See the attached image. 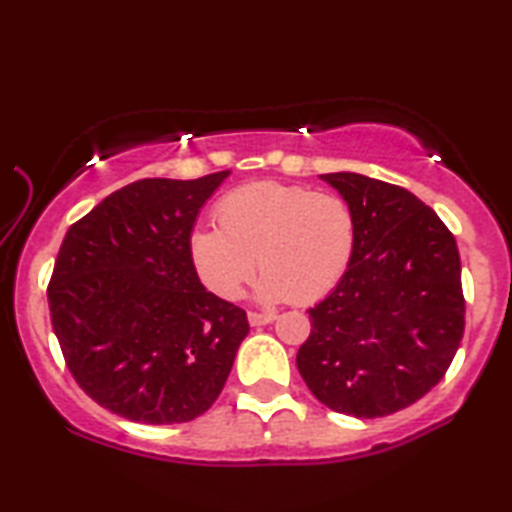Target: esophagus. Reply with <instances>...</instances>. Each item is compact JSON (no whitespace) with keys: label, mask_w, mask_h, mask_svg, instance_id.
<instances>
[{"label":"esophagus","mask_w":512,"mask_h":512,"mask_svg":"<svg viewBox=\"0 0 512 512\" xmlns=\"http://www.w3.org/2000/svg\"><path fill=\"white\" fill-rule=\"evenodd\" d=\"M273 320H275V314H259V311H248V323L253 327L268 325V323H273Z\"/></svg>","instance_id":"34e87169"}]
</instances>
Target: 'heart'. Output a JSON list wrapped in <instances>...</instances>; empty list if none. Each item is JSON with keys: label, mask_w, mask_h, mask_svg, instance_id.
I'll use <instances>...</instances> for the list:
<instances>
[{"label": "heart", "mask_w": 512, "mask_h": 512, "mask_svg": "<svg viewBox=\"0 0 512 512\" xmlns=\"http://www.w3.org/2000/svg\"><path fill=\"white\" fill-rule=\"evenodd\" d=\"M216 225H196L189 255L214 296L232 300L259 262L257 296L296 305L320 300L341 282L354 253V216L336 194L259 180L216 203Z\"/></svg>", "instance_id": "b5f03b06"}]
</instances>
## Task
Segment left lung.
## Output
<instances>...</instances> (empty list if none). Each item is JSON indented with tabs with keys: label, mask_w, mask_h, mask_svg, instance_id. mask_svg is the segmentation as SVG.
<instances>
[{
	"label": "left lung",
	"mask_w": 512,
	"mask_h": 512,
	"mask_svg": "<svg viewBox=\"0 0 512 512\" xmlns=\"http://www.w3.org/2000/svg\"><path fill=\"white\" fill-rule=\"evenodd\" d=\"M320 180L350 205L354 253L336 289L309 309L296 363L332 411L384 418L427 395L461 345V257L447 225L404 187L350 171Z\"/></svg>",
	"instance_id": "8db88e82"
}]
</instances>
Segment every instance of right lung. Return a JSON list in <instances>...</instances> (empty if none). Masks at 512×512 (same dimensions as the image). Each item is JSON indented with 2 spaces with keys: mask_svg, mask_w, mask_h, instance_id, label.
<instances>
[{
  "mask_svg": "<svg viewBox=\"0 0 512 512\" xmlns=\"http://www.w3.org/2000/svg\"><path fill=\"white\" fill-rule=\"evenodd\" d=\"M230 171L144 178L67 230L47 298L76 384L144 424L203 415L223 391L246 311L207 291L189 255L196 216Z\"/></svg>",
  "mask_w": 512,
  "mask_h": 512,
  "instance_id": "right-lung-1",
  "label": "right lung"
}]
</instances>
